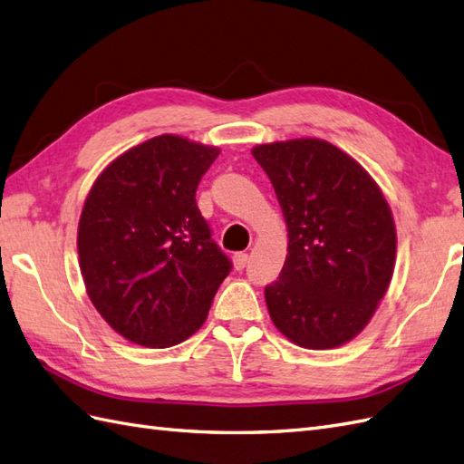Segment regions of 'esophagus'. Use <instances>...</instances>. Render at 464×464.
Segmentation results:
<instances>
[{
  "mask_svg": "<svg viewBox=\"0 0 464 464\" xmlns=\"http://www.w3.org/2000/svg\"><path fill=\"white\" fill-rule=\"evenodd\" d=\"M246 263H248V255L246 253H235L233 255V266L237 270H243L246 266Z\"/></svg>",
  "mask_w": 464,
  "mask_h": 464,
  "instance_id": "34e87169",
  "label": "esophagus"
}]
</instances>
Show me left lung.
I'll return each mask as SVG.
<instances>
[{"instance_id": "8db88e82", "label": "left lung", "mask_w": 464, "mask_h": 464, "mask_svg": "<svg viewBox=\"0 0 464 464\" xmlns=\"http://www.w3.org/2000/svg\"><path fill=\"white\" fill-rule=\"evenodd\" d=\"M288 227V255L265 288L272 324L304 349L345 345L371 322L394 275L396 225L382 189L324 139L256 145Z\"/></svg>"}]
</instances>
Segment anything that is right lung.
<instances>
[{"label": "right lung", "instance_id": "obj_1", "mask_svg": "<svg viewBox=\"0 0 464 464\" xmlns=\"http://www.w3.org/2000/svg\"><path fill=\"white\" fill-rule=\"evenodd\" d=\"M219 149L159 135L125 150L90 188L78 223L80 272L113 331L149 349L204 325L231 263L196 204Z\"/></svg>", "mask_w": 464, "mask_h": 464}]
</instances>
